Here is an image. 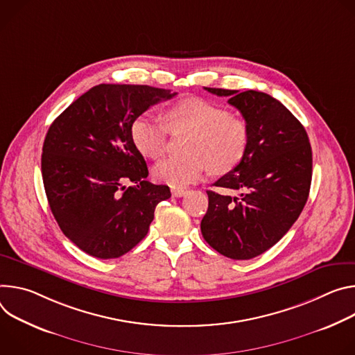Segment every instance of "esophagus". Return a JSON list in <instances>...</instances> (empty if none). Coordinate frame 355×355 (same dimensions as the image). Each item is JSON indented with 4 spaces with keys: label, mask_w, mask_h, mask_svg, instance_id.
<instances>
[{
    "label": "esophagus",
    "mask_w": 355,
    "mask_h": 355,
    "mask_svg": "<svg viewBox=\"0 0 355 355\" xmlns=\"http://www.w3.org/2000/svg\"><path fill=\"white\" fill-rule=\"evenodd\" d=\"M186 193H187V190L183 187H172V194L175 196V198H182V196H184Z\"/></svg>",
    "instance_id": "34e87169"
}]
</instances>
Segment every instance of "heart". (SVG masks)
<instances>
[{
  "label": "heart",
  "mask_w": 355,
  "mask_h": 355,
  "mask_svg": "<svg viewBox=\"0 0 355 355\" xmlns=\"http://www.w3.org/2000/svg\"><path fill=\"white\" fill-rule=\"evenodd\" d=\"M169 131L190 134L187 157H169L153 168L157 182L182 187L199 180L209 171L227 173L237 168L247 153L250 130L240 116L200 97L186 98L166 112V125L150 115H139L131 124V139L138 152L150 159L168 148Z\"/></svg>",
  "instance_id": "obj_1"
}]
</instances>
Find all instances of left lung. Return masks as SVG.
<instances>
[{"label": "left lung", "instance_id": "1", "mask_svg": "<svg viewBox=\"0 0 355 355\" xmlns=\"http://www.w3.org/2000/svg\"><path fill=\"white\" fill-rule=\"evenodd\" d=\"M230 97L248 125L243 162L207 190L209 209L200 228L207 244L231 259H251L277 244L300 216L311 183V148L304 127L272 96L211 89Z\"/></svg>", "mask_w": 355, "mask_h": 355}]
</instances>
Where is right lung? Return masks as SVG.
<instances>
[{
  "instance_id": "right-lung-1",
  "label": "right lung",
  "mask_w": 355,
  "mask_h": 355,
  "mask_svg": "<svg viewBox=\"0 0 355 355\" xmlns=\"http://www.w3.org/2000/svg\"><path fill=\"white\" fill-rule=\"evenodd\" d=\"M176 93L150 86L98 85L52 123L42 148V179L55 220L86 254L111 259L148 234L165 184L146 180L131 124L150 105Z\"/></svg>"
}]
</instances>
